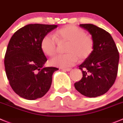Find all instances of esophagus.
I'll return each mask as SVG.
<instances>
[{"label": "esophagus", "instance_id": "obj_1", "mask_svg": "<svg viewBox=\"0 0 123 123\" xmlns=\"http://www.w3.org/2000/svg\"><path fill=\"white\" fill-rule=\"evenodd\" d=\"M61 70H65V71H70L71 69L70 68H61Z\"/></svg>", "mask_w": 123, "mask_h": 123}]
</instances>
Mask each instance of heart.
I'll return each instance as SVG.
<instances>
[{"label":"heart","mask_w":123,"mask_h":123,"mask_svg":"<svg viewBox=\"0 0 123 123\" xmlns=\"http://www.w3.org/2000/svg\"><path fill=\"white\" fill-rule=\"evenodd\" d=\"M58 41L68 43L65 49L67 53L57 55L50 60L51 65L58 67L73 66L77 58L80 61L87 59L94 49L93 38L86 35L84 30L73 25H68L58 30L55 38L50 35H46L41 41V49L45 54L52 56L57 52Z\"/></svg>","instance_id":"heart-1"}]
</instances>
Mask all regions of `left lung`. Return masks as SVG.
<instances>
[{"label": "left lung", "instance_id": "8db88e82", "mask_svg": "<svg viewBox=\"0 0 123 123\" xmlns=\"http://www.w3.org/2000/svg\"><path fill=\"white\" fill-rule=\"evenodd\" d=\"M94 41L91 55L79 65L83 77L74 83L81 94L96 97L104 94L115 82L118 73L119 53L111 34L92 24H81Z\"/></svg>", "mask_w": 123, "mask_h": 123}]
</instances>
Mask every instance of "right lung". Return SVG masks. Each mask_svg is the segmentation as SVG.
I'll return each mask as SVG.
<instances>
[{
    "label": "right lung",
    "mask_w": 123,
    "mask_h": 123,
    "mask_svg": "<svg viewBox=\"0 0 123 123\" xmlns=\"http://www.w3.org/2000/svg\"><path fill=\"white\" fill-rule=\"evenodd\" d=\"M57 25L29 24L11 38L5 56V68L9 84L20 97L35 100L50 88L56 67H44L47 58L41 47L43 38Z\"/></svg>",
    "instance_id": "add662e5"
}]
</instances>
